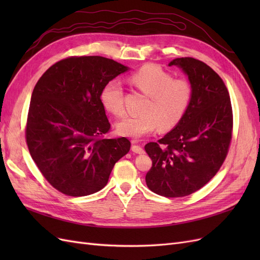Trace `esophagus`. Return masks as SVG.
Here are the masks:
<instances>
[{"instance_id": "obj_1", "label": "esophagus", "mask_w": 260, "mask_h": 260, "mask_svg": "<svg viewBox=\"0 0 260 260\" xmlns=\"http://www.w3.org/2000/svg\"><path fill=\"white\" fill-rule=\"evenodd\" d=\"M131 149H132V152H135V153H137V154H143V153H144V149H143L142 147H141L140 145L133 144L132 147H131Z\"/></svg>"}]
</instances>
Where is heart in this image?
Listing matches in <instances>:
<instances>
[{
	"instance_id": "b5f03b06",
	"label": "heart",
	"mask_w": 260,
	"mask_h": 260,
	"mask_svg": "<svg viewBox=\"0 0 260 260\" xmlns=\"http://www.w3.org/2000/svg\"><path fill=\"white\" fill-rule=\"evenodd\" d=\"M129 83L148 96L142 115H130L117 123L120 136L135 140L160 130L174 128L182 119L193 99V86L183 78H175L156 65H145L128 78ZM101 100L109 113L120 117L125 113L123 88L119 80L107 82Z\"/></svg>"
}]
</instances>
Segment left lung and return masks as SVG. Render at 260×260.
I'll use <instances>...</instances> for the list:
<instances>
[{
  "label": "left lung",
  "instance_id": "obj_1",
  "mask_svg": "<svg viewBox=\"0 0 260 260\" xmlns=\"http://www.w3.org/2000/svg\"><path fill=\"white\" fill-rule=\"evenodd\" d=\"M193 86V99L183 118L145 151L152 167L145 176L152 192L183 198L199 191L215 177L229 152L233 114L229 92L219 75L193 57L176 58Z\"/></svg>",
  "mask_w": 260,
  "mask_h": 260
}]
</instances>
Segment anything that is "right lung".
Segmentation results:
<instances>
[{"label": "right lung", "mask_w": 260, "mask_h": 260, "mask_svg": "<svg viewBox=\"0 0 260 260\" xmlns=\"http://www.w3.org/2000/svg\"><path fill=\"white\" fill-rule=\"evenodd\" d=\"M129 68L102 56H70L55 62L31 95L26 142L46 181L68 196L103 188L128 139H105L111 129L101 92Z\"/></svg>", "instance_id": "obj_1"}]
</instances>
